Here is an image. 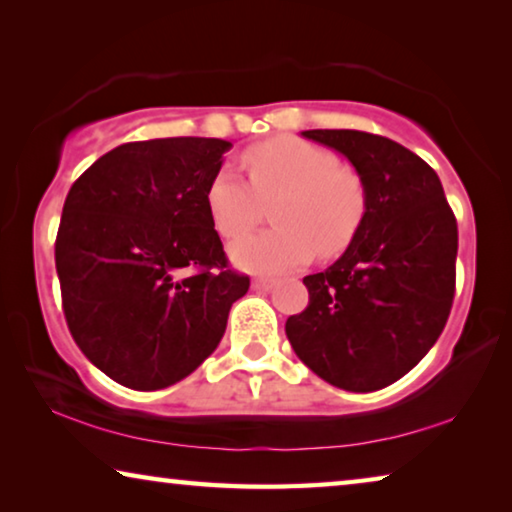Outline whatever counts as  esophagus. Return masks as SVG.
I'll use <instances>...</instances> for the list:
<instances>
[{
	"label": "esophagus",
	"instance_id": "1",
	"mask_svg": "<svg viewBox=\"0 0 512 512\" xmlns=\"http://www.w3.org/2000/svg\"><path fill=\"white\" fill-rule=\"evenodd\" d=\"M273 285H275L273 278H255L253 280V289H257V291H269V289H273Z\"/></svg>",
	"mask_w": 512,
	"mask_h": 512
}]
</instances>
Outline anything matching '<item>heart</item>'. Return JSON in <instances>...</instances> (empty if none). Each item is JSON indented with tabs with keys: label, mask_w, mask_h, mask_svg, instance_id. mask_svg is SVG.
<instances>
[{
	"label": "heart",
	"mask_w": 512,
	"mask_h": 512,
	"mask_svg": "<svg viewBox=\"0 0 512 512\" xmlns=\"http://www.w3.org/2000/svg\"><path fill=\"white\" fill-rule=\"evenodd\" d=\"M250 182L237 168L223 164L207 186V209L223 237L248 232L273 202L266 232L234 241V264L255 273L298 269L319 253L335 257L351 246L367 214V186L358 170L342 166L321 145L275 136L243 154Z\"/></svg>",
	"instance_id": "b5f03b06"
}]
</instances>
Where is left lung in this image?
I'll return each mask as SVG.
<instances>
[{"mask_svg": "<svg viewBox=\"0 0 512 512\" xmlns=\"http://www.w3.org/2000/svg\"><path fill=\"white\" fill-rule=\"evenodd\" d=\"M367 186L351 246L305 275L310 303L287 319L289 344L316 376L346 392H376L431 351L456 294L458 225L435 170L385 136L307 129Z\"/></svg>", "mask_w": 512, "mask_h": 512, "instance_id": "obj_1", "label": "left lung"}]
</instances>
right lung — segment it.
<instances>
[{"label": "right lung", "instance_id": "add662e5", "mask_svg": "<svg viewBox=\"0 0 512 512\" xmlns=\"http://www.w3.org/2000/svg\"><path fill=\"white\" fill-rule=\"evenodd\" d=\"M230 148L200 136L125 143L68 191L54 246L63 314L81 353L129 389L196 371L250 287L205 200Z\"/></svg>", "mask_w": 512, "mask_h": 512}]
</instances>
